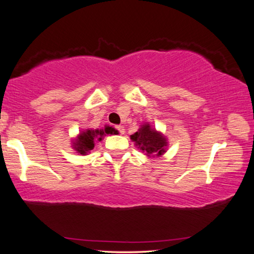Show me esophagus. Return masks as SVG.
Here are the masks:
<instances>
[{
  "mask_svg": "<svg viewBox=\"0 0 254 254\" xmlns=\"http://www.w3.org/2000/svg\"><path fill=\"white\" fill-rule=\"evenodd\" d=\"M116 130L119 131L121 134H124V132H126V128H124V127H122V126H119V127H116Z\"/></svg>",
  "mask_w": 254,
  "mask_h": 254,
  "instance_id": "esophagus-1",
  "label": "esophagus"
}]
</instances>
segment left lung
<instances>
[{"label": "left lung", "instance_id": "left-lung-1", "mask_svg": "<svg viewBox=\"0 0 254 254\" xmlns=\"http://www.w3.org/2000/svg\"><path fill=\"white\" fill-rule=\"evenodd\" d=\"M130 138L135 147L149 158L160 157L168 150V138L147 122L141 124L138 131L131 134Z\"/></svg>", "mask_w": 254, "mask_h": 254}]
</instances>
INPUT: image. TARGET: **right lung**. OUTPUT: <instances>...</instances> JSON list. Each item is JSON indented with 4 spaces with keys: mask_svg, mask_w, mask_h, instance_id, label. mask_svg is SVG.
<instances>
[{
    "mask_svg": "<svg viewBox=\"0 0 254 254\" xmlns=\"http://www.w3.org/2000/svg\"><path fill=\"white\" fill-rule=\"evenodd\" d=\"M113 127L105 126V128H85L79 132L76 138L71 141V147L79 155H88L94 148L96 142L101 141L106 134H115Z\"/></svg>",
    "mask_w": 254,
    "mask_h": 254,
    "instance_id": "add662e5",
    "label": "right lung"
}]
</instances>
